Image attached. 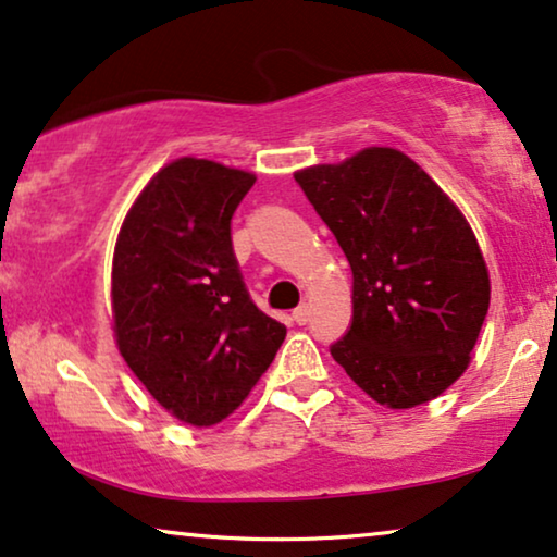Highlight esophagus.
I'll list each match as a JSON object with an SVG mask.
<instances>
[{
    "mask_svg": "<svg viewBox=\"0 0 557 557\" xmlns=\"http://www.w3.org/2000/svg\"><path fill=\"white\" fill-rule=\"evenodd\" d=\"M308 318H310V310H308V306H300V308H295V310H293V321L298 323V325H306V323H308Z\"/></svg>",
    "mask_w": 557,
    "mask_h": 557,
    "instance_id": "34e87169",
    "label": "esophagus"
}]
</instances>
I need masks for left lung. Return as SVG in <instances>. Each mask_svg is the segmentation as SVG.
<instances>
[{"label":"left lung","instance_id":"8db88e82","mask_svg":"<svg viewBox=\"0 0 557 557\" xmlns=\"http://www.w3.org/2000/svg\"><path fill=\"white\" fill-rule=\"evenodd\" d=\"M354 274V318L331 346L359 389L392 410L443 395L471 364L492 283L473 228L395 147L295 173Z\"/></svg>","mask_w":557,"mask_h":557}]
</instances>
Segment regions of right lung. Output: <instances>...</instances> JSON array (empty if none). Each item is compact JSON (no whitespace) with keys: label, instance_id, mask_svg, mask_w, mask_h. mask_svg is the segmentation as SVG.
Listing matches in <instances>:
<instances>
[{"label":"right lung","instance_id":"obj_1","mask_svg":"<svg viewBox=\"0 0 557 557\" xmlns=\"http://www.w3.org/2000/svg\"><path fill=\"white\" fill-rule=\"evenodd\" d=\"M255 181L177 158L150 177L116 236V348L160 407L193 428L226 420L287 333L251 302L232 247V216Z\"/></svg>","mask_w":557,"mask_h":557}]
</instances>
